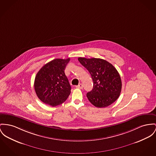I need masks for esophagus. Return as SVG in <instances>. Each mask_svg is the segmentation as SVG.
Wrapping results in <instances>:
<instances>
[{"mask_svg": "<svg viewBox=\"0 0 156 156\" xmlns=\"http://www.w3.org/2000/svg\"><path fill=\"white\" fill-rule=\"evenodd\" d=\"M76 87L82 89H83V84H79L78 86H76Z\"/></svg>", "mask_w": 156, "mask_h": 156, "instance_id": "esophagus-1", "label": "esophagus"}]
</instances>
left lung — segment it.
Returning a JSON list of instances; mask_svg holds the SVG:
<instances>
[{
  "instance_id": "8db88e82",
  "label": "left lung",
  "mask_w": 156,
  "mask_h": 156,
  "mask_svg": "<svg viewBox=\"0 0 156 156\" xmlns=\"http://www.w3.org/2000/svg\"><path fill=\"white\" fill-rule=\"evenodd\" d=\"M78 60L90 74L94 81L92 90L86 96L97 108H105L119 98L122 88L121 77L110 62L101 58L79 57Z\"/></svg>"
}]
</instances>
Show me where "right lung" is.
I'll return each instance as SVG.
<instances>
[{
	"label": "right lung",
	"mask_w": 156,
	"mask_h": 156,
	"mask_svg": "<svg viewBox=\"0 0 156 156\" xmlns=\"http://www.w3.org/2000/svg\"><path fill=\"white\" fill-rule=\"evenodd\" d=\"M70 61L56 58L45 64L37 73L34 89L42 102L56 106L66 101L71 92V86L64 70Z\"/></svg>",
	"instance_id": "right-lung-1"
}]
</instances>
